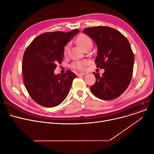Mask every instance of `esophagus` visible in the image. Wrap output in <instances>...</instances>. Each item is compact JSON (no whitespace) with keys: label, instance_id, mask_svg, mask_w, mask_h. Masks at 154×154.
I'll return each mask as SVG.
<instances>
[{"label":"esophagus","instance_id":"obj_1","mask_svg":"<svg viewBox=\"0 0 154 154\" xmlns=\"http://www.w3.org/2000/svg\"><path fill=\"white\" fill-rule=\"evenodd\" d=\"M86 73H77V76H84L85 75Z\"/></svg>","mask_w":154,"mask_h":154}]
</instances>
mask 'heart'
Instances as JSON below:
<instances>
[{
  "mask_svg": "<svg viewBox=\"0 0 154 154\" xmlns=\"http://www.w3.org/2000/svg\"><path fill=\"white\" fill-rule=\"evenodd\" d=\"M77 43L79 45V46L82 48L83 50L88 47H92L93 42L92 40L88 36L85 34H81L76 39ZM69 51V44L66 45L64 49H63V55L65 56H66ZM89 62L87 60H80V61H76L72 63V67L74 69H78V70H84L85 69L86 66Z\"/></svg>",
  "mask_w": 154,
  "mask_h": 154,
  "instance_id": "1",
  "label": "heart"
}]
</instances>
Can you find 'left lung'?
<instances>
[{"label":"left lung","instance_id":"1","mask_svg":"<svg viewBox=\"0 0 154 154\" xmlns=\"http://www.w3.org/2000/svg\"><path fill=\"white\" fill-rule=\"evenodd\" d=\"M83 33L97 46V68L104 69L102 76L93 73L96 79L91 91L102 100L116 99L125 91L132 79L134 56L129 42L121 32L109 26L89 27Z\"/></svg>","mask_w":154,"mask_h":154}]
</instances>
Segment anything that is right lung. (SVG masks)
Returning a JSON list of instances; mask_svg holds the SVG:
<instances>
[{
  "label": "right lung",
  "mask_w": 154,
  "mask_h": 154,
  "mask_svg": "<svg viewBox=\"0 0 154 154\" xmlns=\"http://www.w3.org/2000/svg\"><path fill=\"white\" fill-rule=\"evenodd\" d=\"M79 32L75 29L67 33H44L26 48L22 61L23 82L30 97L38 104L55 107L67 97L76 75L69 70L63 75H55L54 71L57 63H61L65 46Z\"/></svg>",
  "instance_id": "1"
}]
</instances>
